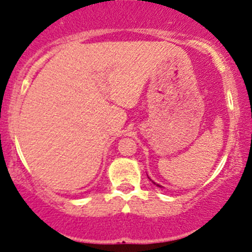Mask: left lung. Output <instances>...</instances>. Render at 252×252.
<instances>
[{
  "mask_svg": "<svg viewBox=\"0 0 252 252\" xmlns=\"http://www.w3.org/2000/svg\"><path fill=\"white\" fill-rule=\"evenodd\" d=\"M155 184H156V183H155ZM156 185H158V184H156ZM158 187H159V185H158Z\"/></svg>",
  "mask_w": 252,
  "mask_h": 252,
  "instance_id": "8db88e82",
  "label": "left lung"
}]
</instances>
